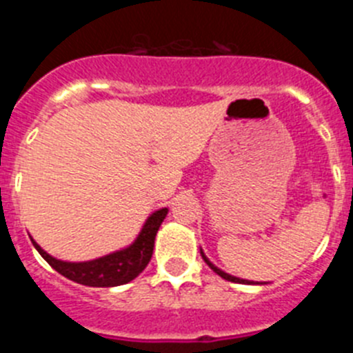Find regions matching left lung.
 I'll list each match as a JSON object with an SVG mask.
<instances>
[{"label":"left lung","mask_w":353,"mask_h":353,"mask_svg":"<svg viewBox=\"0 0 353 353\" xmlns=\"http://www.w3.org/2000/svg\"><path fill=\"white\" fill-rule=\"evenodd\" d=\"M199 252H201V258H203V260H205V263H207L208 267H210V269L214 270L215 274H217V276H221V277H223V279H226V281H232V283H242V285H251V281H248V279H240V277L232 276V274H226V272H224V270H221L219 267H215V265L212 263V261L208 260L207 256H205L203 249H199ZM256 285H261V283H256Z\"/></svg>","instance_id":"1"}]
</instances>
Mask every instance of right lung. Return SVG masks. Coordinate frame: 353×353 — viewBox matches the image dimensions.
<instances>
[{"instance_id":"right-lung-1","label":"right lung","mask_w":353,"mask_h":353,"mask_svg":"<svg viewBox=\"0 0 353 353\" xmlns=\"http://www.w3.org/2000/svg\"><path fill=\"white\" fill-rule=\"evenodd\" d=\"M166 215L168 208L155 210L154 214L148 215V219L145 221L141 232L132 244L90 261L58 260L43 251L33 239L31 242L40 252V256L48 261L56 272H60L70 281L84 286H95V288H111V286L127 285L145 270L152 258V252H154L155 235H157L162 221L166 219Z\"/></svg>"}]
</instances>
